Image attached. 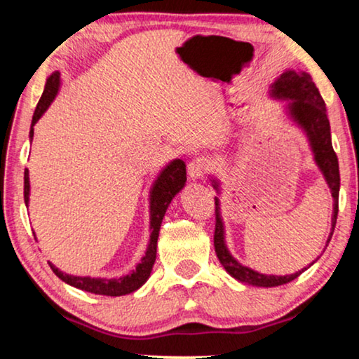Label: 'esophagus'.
I'll return each mask as SVG.
<instances>
[{
    "mask_svg": "<svg viewBox=\"0 0 359 359\" xmlns=\"http://www.w3.org/2000/svg\"><path fill=\"white\" fill-rule=\"evenodd\" d=\"M209 170H210V161L208 158H204V156H199V158L191 160L188 165V175H189V178H193V180L203 178V176L209 173Z\"/></svg>",
    "mask_w": 359,
    "mask_h": 359,
    "instance_id": "1",
    "label": "esophagus"
}]
</instances>
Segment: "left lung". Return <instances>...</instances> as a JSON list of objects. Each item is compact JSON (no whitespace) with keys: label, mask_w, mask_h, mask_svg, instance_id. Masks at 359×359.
Masks as SVG:
<instances>
[{"label":"left lung","mask_w":359,"mask_h":359,"mask_svg":"<svg viewBox=\"0 0 359 359\" xmlns=\"http://www.w3.org/2000/svg\"><path fill=\"white\" fill-rule=\"evenodd\" d=\"M273 96L291 100L289 102V112L294 117V121L307 132L311 147L316 156L318 168L322 170L325 176L328 186L332 189L333 196V217H332V232L327 242H330L333 230H335L337 215H338V191H340V170H338V158L335 150L332 147V135H330V122L327 117L325 101L320 96V91L312 81V76L309 73H296L286 72L274 81L273 85ZM217 181H214V188L217 189ZM214 247L217 258L222 266L225 268L230 276L238 279V281L252 284L258 287H274L287 284L296 279L299 274L306 271H297L287 276H274V274H262L253 271L247 266H242L232 255L229 253L227 247L224 242V224L220 219L219 210V199H215V232H214Z\"/></svg>","instance_id":"obj_1"}]
</instances>
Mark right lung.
Listing matches in <instances>:
<instances>
[{"mask_svg":"<svg viewBox=\"0 0 359 359\" xmlns=\"http://www.w3.org/2000/svg\"><path fill=\"white\" fill-rule=\"evenodd\" d=\"M58 86H60V73L55 72L48 76L43 88V93L41 100L37 102L36 112L32 116V124H31V140L34 137V124L41 119V116L47 111V107L50 106V102L55 97ZM186 183V163L183 160H173L166 168L161 171L158 178H156L154 188H151L150 194V243L147 248L145 257L142 258V262L137 264L135 271H132L127 276L117 278V279H102V278H81V276H72V274L62 273L60 269L53 266L52 263L50 268L52 271L57 274L62 281L70 284L73 287L81 289V291L93 292V294H101V296H124V294H130L139 289L147 279H149L151 268L155 264L156 258V240H158L161 220L165 217L166 209L171 203V199L180 193ZM24 201L26 204L29 203V171L27 168L24 170Z\"/></svg>","mask_w":359,"mask_h":359,"instance_id":"add662e5","label":"right lung"}]
</instances>
